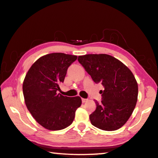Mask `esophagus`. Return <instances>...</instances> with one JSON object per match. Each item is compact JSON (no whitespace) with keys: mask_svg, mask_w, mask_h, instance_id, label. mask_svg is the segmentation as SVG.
Wrapping results in <instances>:
<instances>
[{"mask_svg":"<svg viewBox=\"0 0 158 158\" xmlns=\"http://www.w3.org/2000/svg\"><path fill=\"white\" fill-rule=\"evenodd\" d=\"M81 101H82V102H86L87 101H88V99H85V98H82V99H81Z\"/></svg>","mask_w":158,"mask_h":158,"instance_id":"1","label":"esophagus"}]
</instances>
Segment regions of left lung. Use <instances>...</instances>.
<instances>
[{"instance_id":"1","label":"left lung","mask_w":158,"mask_h":158,"mask_svg":"<svg viewBox=\"0 0 158 158\" xmlns=\"http://www.w3.org/2000/svg\"><path fill=\"white\" fill-rule=\"evenodd\" d=\"M78 61L95 83L104 86L102 101L89 118L94 127L114 131L123 126L136 107L138 84L131 70L119 60L107 54H88Z\"/></svg>"}]
</instances>
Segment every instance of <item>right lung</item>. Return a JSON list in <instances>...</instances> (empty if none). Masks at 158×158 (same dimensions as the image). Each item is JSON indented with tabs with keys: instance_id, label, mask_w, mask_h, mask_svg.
<instances>
[{
	"instance_id": "obj_1",
	"label": "right lung",
	"mask_w": 158,
	"mask_h": 158,
	"mask_svg": "<svg viewBox=\"0 0 158 158\" xmlns=\"http://www.w3.org/2000/svg\"><path fill=\"white\" fill-rule=\"evenodd\" d=\"M77 59L76 56L62 52L48 54L37 60L25 76L22 86L25 104L45 129L57 131L66 128L81 106L79 96L69 98L57 93L67 69Z\"/></svg>"
}]
</instances>
